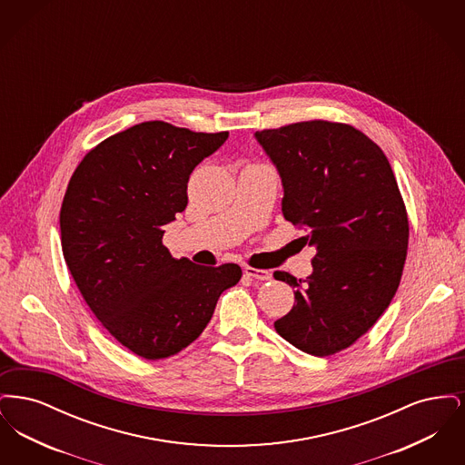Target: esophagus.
Masks as SVG:
<instances>
[{"mask_svg": "<svg viewBox=\"0 0 465 465\" xmlns=\"http://www.w3.org/2000/svg\"><path fill=\"white\" fill-rule=\"evenodd\" d=\"M243 273L251 279H256V281H270L272 279V273L268 270H262V268H252V266H245L243 268Z\"/></svg>", "mask_w": 465, "mask_h": 465, "instance_id": "esophagus-1", "label": "esophagus"}]
</instances>
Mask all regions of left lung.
Masks as SVG:
<instances>
[{"label": "left lung", "mask_w": 465, "mask_h": 465, "mask_svg": "<svg viewBox=\"0 0 465 465\" xmlns=\"http://www.w3.org/2000/svg\"><path fill=\"white\" fill-rule=\"evenodd\" d=\"M282 177V214L315 247L294 307L275 331L307 354L345 351L391 305L406 262L410 224L398 181L381 148L349 124L309 120L258 131Z\"/></svg>", "instance_id": "left-lung-1"}]
</instances>
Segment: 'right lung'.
Returning <instances> with one entry per match:
<instances>
[{
  "mask_svg": "<svg viewBox=\"0 0 465 465\" xmlns=\"http://www.w3.org/2000/svg\"><path fill=\"white\" fill-rule=\"evenodd\" d=\"M228 133L143 122L92 148L69 179L61 207L67 270L92 313L143 359L181 352L211 321L242 270L176 260L163 226L188 203V179Z\"/></svg>",
  "mask_w": 465,
  "mask_h": 465,
  "instance_id": "right-lung-1",
  "label": "right lung"
}]
</instances>
